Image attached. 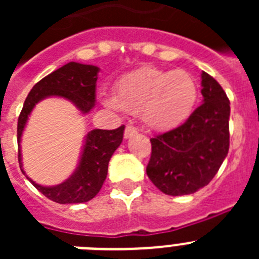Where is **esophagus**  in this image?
Instances as JSON below:
<instances>
[{
    "instance_id": "34e87169",
    "label": "esophagus",
    "mask_w": 259,
    "mask_h": 259,
    "mask_svg": "<svg viewBox=\"0 0 259 259\" xmlns=\"http://www.w3.org/2000/svg\"><path fill=\"white\" fill-rule=\"evenodd\" d=\"M136 134H137L136 128L132 127V125H127L124 131V139H131V137H134Z\"/></svg>"
}]
</instances>
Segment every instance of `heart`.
<instances>
[{"label":"heart","instance_id":"obj_1","mask_svg":"<svg viewBox=\"0 0 259 259\" xmlns=\"http://www.w3.org/2000/svg\"><path fill=\"white\" fill-rule=\"evenodd\" d=\"M198 98L197 81L184 70H162L145 66L118 80L114 97L105 105L127 113H140L153 131L178 128L192 115Z\"/></svg>","mask_w":259,"mask_h":259}]
</instances>
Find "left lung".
<instances>
[{"label":"left lung","instance_id":"left-lung-1","mask_svg":"<svg viewBox=\"0 0 259 259\" xmlns=\"http://www.w3.org/2000/svg\"><path fill=\"white\" fill-rule=\"evenodd\" d=\"M202 104L175 130L150 139L146 174L168 196H184L209 184L230 149V100L212 76L201 74Z\"/></svg>","mask_w":259,"mask_h":259}]
</instances>
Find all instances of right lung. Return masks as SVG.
Returning <instances> with one entry per match:
<instances>
[{
	"instance_id": "right-lung-1",
	"label": "right lung",
	"mask_w": 259,
	"mask_h": 259,
	"mask_svg": "<svg viewBox=\"0 0 259 259\" xmlns=\"http://www.w3.org/2000/svg\"><path fill=\"white\" fill-rule=\"evenodd\" d=\"M100 68L93 65H83L68 62L58 70L41 79L27 96L22 113L18 119V159L22 172V141L28 116L37 102L48 97L65 98L74 104L81 114H89L96 104V83ZM124 125L116 130H92L87 134L79 158V163L68 179L57 185H41L28 178L27 179L45 197L58 203H81L92 200L102 188L107 175V166L123 141Z\"/></svg>"
}]
</instances>
